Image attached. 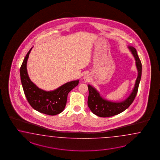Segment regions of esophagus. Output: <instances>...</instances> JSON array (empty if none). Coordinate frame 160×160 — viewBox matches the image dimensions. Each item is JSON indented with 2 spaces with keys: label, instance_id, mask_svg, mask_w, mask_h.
<instances>
[{
  "label": "esophagus",
  "instance_id": "obj_1",
  "mask_svg": "<svg viewBox=\"0 0 160 160\" xmlns=\"http://www.w3.org/2000/svg\"><path fill=\"white\" fill-rule=\"evenodd\" d=\"M84 79L86 81H88V80H89V77H88V76H85L84 78Z\"/></svg>",
  "mask_w": 160,
  "mask_h": 160
}]
</instances>
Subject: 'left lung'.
<instances>
[{
	"instance_id": "left-lung-1",
	"label": "left lung",
	"mask_w": 160,
	"mask_h": 160,
	"mask_svg": "<svg viewBox=\"0 0 160 160\" xmlns=\"http://www.w3.org/2000/svg\"><path fill=\"white\" fill-rule=\"evenodd\" d=\"M128 48L135 59L138 75L133 90L125 100L119 102H116L104 99L94 87L90 85H88L89 91L87 101L88 106L90 109L91 112L98 117L103 118L112 117L123 112L132 104L137 95L138 86L142 76V66L137 53L136 49L134 47L130 46H128Z\"/></svg>"
}]
</instances>
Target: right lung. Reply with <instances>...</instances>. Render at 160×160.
<instances>
[{
    "label": "right lung",
    "instance_id": "right-lung-1",
    "mask_svg": "<svg viewBox=\"0 0 160 160\" xmlns=\"http://www.w3.org/2000/svg\"><path fill=\"white\" fill-rule=\"evenodd\" d=\"M32 48L27 53L20 68L23 90L28 102L36 111L46 115H56L64 110L69 92L78 86L79 80L66 82L53 91L39 88L31 81L27 70V62Z\"/></svg>",
    "mask_w": 160,
    "mask_h": 160
}]
</instances>
